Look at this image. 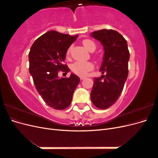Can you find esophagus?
Returning a JSON list of instances; mask_svg holds the SVG:
<instances>
[{
	"label": "esophagus",
	"mask_w": 158,
	"mask_h": 158,
	"mask_svg": "<svg viewBox=\"0 0 158 158\" xmlns=\"http://www.w3.org/2000/svg\"><path fill=\"white\" fill-rule=\"evenodd\" d=\"M80 80H83L84 79V77H80Z\"/></svg>",
	"instance_id": "obj_1"
}]
</instances>
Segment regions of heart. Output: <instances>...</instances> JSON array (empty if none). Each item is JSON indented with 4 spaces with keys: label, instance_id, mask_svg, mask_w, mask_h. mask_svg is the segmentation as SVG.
<instances>
[{
    "label": "heart",
    "instance_id": "heart-1",
    "mask_svg": "<svg viewBox=\"0 0 158 158\" xmlns=\"http://www.w3.org/2000/svg\"><path fill=\"white\" fill-rule=\"evenodd\" d=\"M83 45L85 49L90 52H93L96 49V45L95 43L91 40H85L83 41ZM70 49H68L66 55H69L70 53ZM94 67L93 63L88 61H76L71 65L72 71L74 73L80 76H85L88 72L92 70Z\"/></svg>",
    "mask_w": 158,
    "mask_h": 158
}]
</instances>
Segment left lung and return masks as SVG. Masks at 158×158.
<instances>
[{"mask_svg":"<svg viewBox=\"0 0 158 158\" xmlns=\"http://www.w3.org/2000/svg\"><path fill=\"white\" fill-rule=\"evenodd\" d=\"M91 35L103 47L100 71L106 74L94 78L91 99L95 107L106 109L115 103L123 92L128 73L130 53L126 40L117 31L103 29L91 33Z\"/></svg>","mask_w":158,"mask_h":158,"instance_id":"8db88e82","label":"left lung"}]
</instances>
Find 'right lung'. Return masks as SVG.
I'll return each instance as SVG.
<instances>
[{"label": "right lung", "mask_w": 158, "mask_h": 158, "mask_svg": "<svg viewBox=\"0 0 158 158\" xmlns=\"http://www.w3.org/2000/svg\"><path fill=\"white\" fill-rule=\"evenodd\" d=\"M56 31H49L34 41L29 52V71L38 93L51 107L62 110L68 107L75 89L80 82L78 76L59 78L60 70L67 74L70 69L63 64L66 52L78 37Z\"/></svg>", "instance_id": "right-lung-1"}]
</instances>
